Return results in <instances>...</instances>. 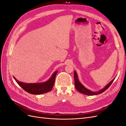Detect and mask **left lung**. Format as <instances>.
Masks as SVG:
<instances>
[{"label": "left lung", "mask_w": 126, "mask_h": 126, "mask_svg": "<svg viewBox=\"0 0 126 126\" xmlns=\"http://www.w3.org/2000/svg\"><path fill=\"white\" fill-rule=\"evenodd\" d=\"M115 77L112 80L108 83V84H107L105 87L103 88L102 89L99 90V91H91L90 90L88 89L87 88H86L79 81L78 77L77 72H76V71H74L75 85L76 89H77L79 91V92L83 94H85L86 95H88V96H94V95L99 94L102 93L103 92H104V91L110 87V86L111 85V83H112L114 80H115Z\"/></svg>", "instance_id": "obj_1"}]
</instances>
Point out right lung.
<instances>
[{"label": "right lung", "mask_w": 126, "mask_h": 126, "mask_svg": "<svg viewBox=\"0 0 126 126\" xmlns=\"http://www.w3.org/2000/svg\"><path fill=\"white\" fill-rule=\"evenodd\" d=\"M58 71H56L47 81L39 83H24L18 80L14 76L15 81L27 92L33 94H41L50 91L54 86L56 76Z\"/></svg>", "instance_id": "1"}]
</instances>
